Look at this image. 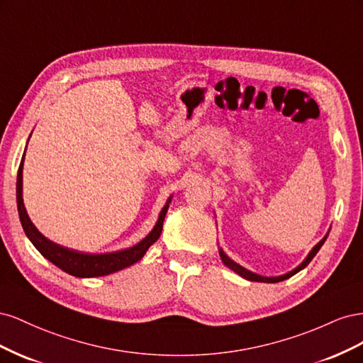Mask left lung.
<instances>
[{
  "label": "left lung",
  "mask_w": 363,
  "mask_h": 363,
  "mask_svg": "<svg viewBox=\"0 0 363 363\" xmlns=\"http://www.w3.org/2000/svg\"><path fill=\"white\" fill-rule=\"evenodd\" d=\"M325 239H327V236H324L320 242H318L315 247H313V250L309 252V256H307L306 259H304V262L301 263L300 267H296L294 271H291V272H288V274H284V276H280V277H262V276H257V274H255V272H251V271H248V269H245V268H242L240 265H238L236 262H233L232 259H230L228 256H225V252L223 251V250H219V256H221V260H223V263L225 267H228L230 269H233L235 272H238L240 277H244V279H247V280H251V281H263V283H277V281H283V280H286V279H289V277H292L294 274H296L298 271H301L303 268H306L307 265H309L311 263V260L315 257V255L318 251H320V248L323 247V244L325 242Z\"/></svg>",
  "instance_id": "8db88e82"
}]
</instances>
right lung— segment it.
I'll return each mask as SVG.
<instances>
[{"instance_id": "1", "label": "right lung", "mask_w": 363, "mask_h": 363, "mask_svg": "<svg viewBox=\"0 0 363 363\" xmlns=\"http://www.w3.org/2000/svg\"><path fill=\"white\" fill-rule=\"evenodd\" d=\"M23 160H21L19 169H18V179H16V201H18V212L21 224L31 244L35 245L43 257H47L51 263L59 267L62 271L71 274L74 277H101L107 274L116 272L119 269H124L130 265H133L138 260L144 257L147 250L156 242L162 233L163 219L168 212L169 201L162 208L159 215V221L156 227L151 230V233L140 240L135 247L115 251V252H104V255H87V252H79L75 250H69L60 247L57 244L51 242L45 236L38 232V228L33 225L30 218L26 212L24 201H23Z\"/></svg>"}]
</instances>
